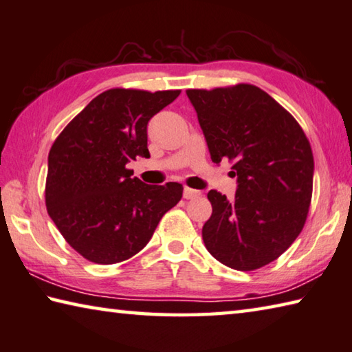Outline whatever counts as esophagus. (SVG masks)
Returning a JSON list of instances; mask_svg holds the SVG:
<instances>
[{"label": "esophagus", "instance_id": "obj_1", "mask_svg": "<svg viewBox=\"0 0 352 352\" xmlns=\"http://www.w3.org/2000/svg\"><path fill=\"white\" fill-rule=\"evenodd\" d=\"M198 195H200V190L192 189V188H188V186L183 189V197L186 198V200H192V198H195Z\"/></svg>", "mask_w": 352, "mask_h": 352}]
</instances>
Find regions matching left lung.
<instances>
[{
	"instance_id": "obj_1",
	"label": "left lung",
	"mask_w": 352,
	"mask_h": 352,
	"mask_svg": "<svg viewBox=\"0 0 352 352\" xmlns=\"http://www.w3.org/2000/svg\"><path fill=\"white\" fill-rule=\"evenodd\" d=\"M214 163L237 175L231 201L209 190L203 241L220 263L254 271L278 258L308 217L314 177L311 144L296 118L252 85L188 89Z\"/></svg>"
}]
</instances>
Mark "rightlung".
Instances as JSON below:
<instances>
[{
  "instance_id": "add662e5",
  "label": "right lung",
  "mask_w": 352,
  "mask_h": 352,
  "mask_svg": "<svg viewBox=\"0 0 352 352\" xmlns=\"http://www.w3.org/2000/svg\"><path fill=\"white\" fill-rule=\"evenodd\" d=\"M180 91L109 89L63 129L47 158L46 206L63 237L86 260L120 263L148 245L182 200L180 183L146 184L126 168L149 158L148 123Z\"/></svg>"
}]
</instances>
